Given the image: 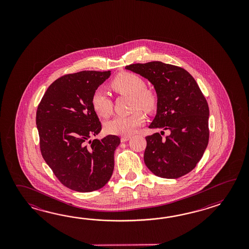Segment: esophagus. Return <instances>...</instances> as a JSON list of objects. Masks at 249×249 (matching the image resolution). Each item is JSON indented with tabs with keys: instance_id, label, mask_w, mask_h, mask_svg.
<instances>
[{
	"instance_id": "esophagus-1",
	"label": "esophagus",
	"mask_w": 249,
	"mask_h": 249,
	"mask_svg": "<svg viewBox=\"0 0 249 249\" xmlns=\"http://www.w3.org/2000/svg\"><path fill=\"white\" fill-rule=\"evenodd\" d=\"M130 139H131L130 136H123V137L121 138V142H125L127 141H129Z\"/></svg>"
}]
</instances>
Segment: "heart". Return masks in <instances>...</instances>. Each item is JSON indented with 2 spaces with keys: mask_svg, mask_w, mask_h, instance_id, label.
Returning <instances> with one entry per match:
<instances>
[{
  "mask_svg": "<svg viewBox=\"0 0 249 249\" xmlns=\"http://www.w3.org/2000/svg\"><path fill=\"white\" fill-rule=\"evenodd\" d=\"M109 87L115 92L122 95L132 96V108H141L144 111L153 112L159 102L157 92L146 87L145 81L140 75L131 72L117 74L109 83ZM91 106L94 111L102 117L110 116L112 100L101 90H96L91 96ZM145 117L141 110H136L129 116H117L105 124V130L110 134L130 135L142 125Z\"/></svg>",
  "mask_w": 249,
  "mask_h": 249,
  "instance_id": "1",
  "label": "heart"
}]
</instances>
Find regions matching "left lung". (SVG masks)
I'll list each match as a JSON object with an SVG mask.
<instances>
[{
	"label": "left lung",
	"instance_id": "8db88e82",
	"mask_svg": "<svg viewBox=\"0 0 249 249\" xmlns=\"http://www.w3.org/2000/svg\"><path fill=\"white\" fill-rule=\"evenodd\" d=\"M148 79L158 94L157 115L146 137L144 162L154 175L177 179L189 174L200 161L209 140V107L195 79L180 67L161 61L125 67ZM170 134L161 138L163 131Z\"/></svg>",
	"mask_w": 249,
	"mask_h": 249
}]
</instances>
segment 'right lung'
Instances as JSON below:
<instances>
[{"mask_svg":"<svg viewBox=\"0 0 249 249\" xmlns=\"http://www.w3.org/2000/svg\"><path fill=\"white\" fill-rule=\"evenodd\" d=\"M110 71H81L59 77L39 103L36 126L42 158L64 186L79 192L100 190L111 178L116 135L93 140L101 124L91 96Z\"/></svg>","mask_w":249,"mask_h":249,"instance_id":"1","label":"right lung"}]
</instances>
